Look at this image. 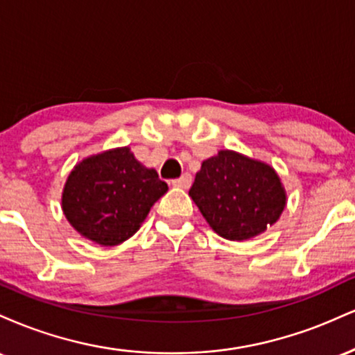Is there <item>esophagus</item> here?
<instances>
[{
    "label": "esophagus",
    "mask_w": 355,
    "mask_h": 355,
    "mask_svg": "<svg viewBox=\"0 0 355 355\" xmlns=\"http://www.w3.org/2000/svg\"><path fill=\"white\" fill-rule=\"evenodd\" d=\"M172 185L178 187V189H189L191 185V175L183 173L180 178H175V180H172Z\"/></svg>",
    "instance_id": "34e87169"
}]
</instances>
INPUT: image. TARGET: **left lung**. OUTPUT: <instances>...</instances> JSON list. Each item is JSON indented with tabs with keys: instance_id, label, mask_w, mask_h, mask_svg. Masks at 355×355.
Listing matches in <instances>:
<instances>
[{
	"instance_id": "1",
	"label": "left lung",
	"mask_w": 355,
	"mask_h": 355,
	"mask_svg": "<svg viewBox=\"0 0 355 355\" xmlns=\"http://www.w3.org/2000/svg\"><path fill=\"white\" fill-rule=\"evenodd\" d=\"M189 195L211 230L235 242L263 234L287 205L279 173L234 150L203 160Z\"/></svg>"
}]
</instances>
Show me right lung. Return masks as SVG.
<instances>
[{"label": "right lung", "instance_id": "1", "mask_svg": "<svg viewBox=\"0 0 355 355\" xmlns=\"http://www.w3.org/2000/svg\"><path fill=\"white\" fill-rule=\"evenodd\" d=\"M168 185L137 160L130 146L89 155L73 166L61 193V210L81 237L103 247L137 234Z\"/></svg>", "mask_w": 355, "mask_h": 355}]
</instances>
